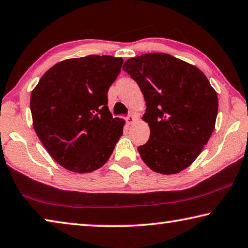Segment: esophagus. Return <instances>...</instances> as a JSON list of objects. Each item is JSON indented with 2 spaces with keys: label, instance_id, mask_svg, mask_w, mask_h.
Instances as JSON below:
<instances>
[{
  "label": "esophagus",
  "instance_id": "34e87169",
  "mask_svg": "<svg viewBox=\"0 0 248 248\" xmlns=\"http://www.w3.org/2000/svg\"><path fill=\"white\" fill-rule=\"evenodd\" d=\"M139 117H138L137 114H134V112H132V114H130L128 117H127V123L128 124H132L134 121H136Z\"/></svg>",
  "mask_w": 248,
  "mask_h": 248
}]
</instances>
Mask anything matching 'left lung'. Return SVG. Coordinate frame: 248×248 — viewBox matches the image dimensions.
I'll use <instances>...</instances> for the list:
<instances>
[{"label":"left lung","instance_id":"left-lung-1","mask_svg":"<svg viewBox=\"0 0 248 248\" xmlns=\"http://www.w3.org/2000/svg\"><path fill=\"white\" fill-rule=\"evenodd\" d=\"M125 71L145 100L150 139L138 148L153 171L171 175L194 163L216 127L217 95L197 66L167 53L130 58Z\"/></svg>","mask_w":248,"mask_h":248}]
</instances>
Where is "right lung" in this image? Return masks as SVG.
<instances>
[{"label": "right lung", "mask_w": 248, "mask_h": 248, "mask_svg": "<svg viewBox=\"0 0 248 248\" xmlns=\"http://www.w3.org/2000/svg\"><path fill=\"white\" fill-rule=\"evenodd\" d=\"M123 58L66 59L50 68L31 95L32 125L58 164L74 173L98 170L123 136L124 120L112 118L109 87Z\"/></svg>", "instance_id": "right-lung-1"}]
</instances>
